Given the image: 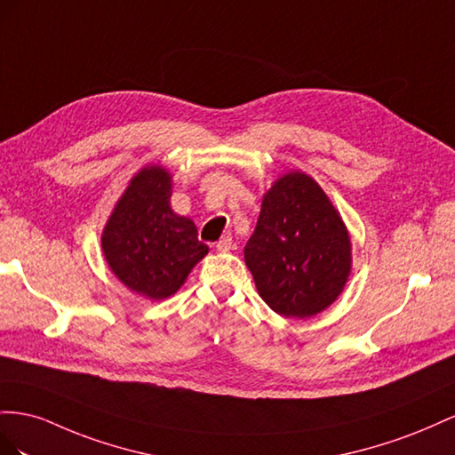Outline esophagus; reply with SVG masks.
Returning a JSON list of instances; mask_svg holds the SVG:
<instances>
[{
    "instance_id": "1",
    "label": "esophagus",
    "mask_w": 455,
    "mask_h": 455,
    "mask_svg": "<svg viewBox=\"0 0 455 455\" xmlns=\"http://www.w3.org/2000/svg\"><path fill=\"white\" fill-rule=\"evenodd\" d=\"M217 251H228L232 248V236L230 235H223L219 238V242L215 243Z\"/></svg>"
}]
</instances>
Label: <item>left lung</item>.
<instances>
[{"label": "left lung", "mask_w": 455, "mask_h": 455, "mask_svg": "<svg viewBox=\"0 0 455 455\" xmlns=\"http://www.w3.org/2000/svg\"><path fill=\"white\" fill-rule=\"evenodd\" d=\"M243 257L259 295L275 313L307 318L343 291L350 272V240L316 180L293 172L265 194Z\"/></svg>", "instance_id": "left-lung-1"}]
</instances>
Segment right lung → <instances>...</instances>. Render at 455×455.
Listing matches in <instances>:
<instances>
[{"mask_svg": "<svg viewBox=\"0 0 455 455\" xmlns=\"http://www.w3.org/2000/svg\"><path fill=\"white\" fill-rule=\"evenodd\" d=\"M170 198V173L145 167L132 179L102 232V251L114 275L154 301L173 295L207 253L196 225L173 213Z\"/></svg>", "mask_w": 455, "mask_h": 455, "instance_id": "right-lung-1", "label": "right lung"}]
</instances>
